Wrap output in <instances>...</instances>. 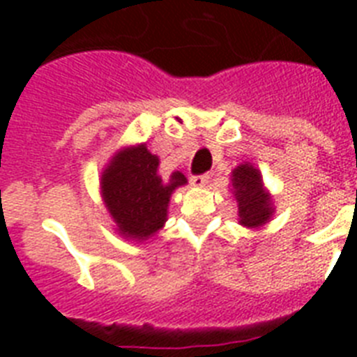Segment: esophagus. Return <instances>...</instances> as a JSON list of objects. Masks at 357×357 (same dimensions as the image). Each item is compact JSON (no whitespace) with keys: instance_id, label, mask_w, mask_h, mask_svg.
Returning a JSON list of instances; mask_svg holds the SVG:
<instances>
[{"instance_id":"34e87169","label":"esophagus","mask_w":357,"mask_h":357,"mask_svg":"<svg viewBox=\"0 0 357 357\" xmlns=\"http://www.w3.org/2000/svg\"><path fill=\"white\" fill-rule=\"evenodd\" d=\"M207 182H209V175L191 176V185H193V188H206Z\"/></svg>"}]
</instances>
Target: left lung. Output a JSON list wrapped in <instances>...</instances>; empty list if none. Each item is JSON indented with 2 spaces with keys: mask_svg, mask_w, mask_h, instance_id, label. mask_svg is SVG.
<instances>
[{
  "mask_svg": "<svg viewBox=\"0 0 357 357\" xmlns=\"http://www.w3.org/2000/svg\"><path fill=\"white\" fill-rule=\"evenodd\" d=\"M230 191L238 202L239 225L247 229H261L273 218V198L264 188L261 172L252 162H243L232 169Z\"/></svg>",
  "mask_w": 357,
  "mask_h": 357,
  "instance_id": "obj_1",
  "label": "left lung"
}]
</instances>
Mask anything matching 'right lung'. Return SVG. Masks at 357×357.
Instances as JSON below:
<instances>
[{
	"instance_id": "obj_1",
	"label": "right lung",
	"mask_w": 357,
	"mask_h": 357,
	"mask_svg": "<svg viewBox=\"0 0 357 357\" xmlns=\"http://www.w3.org/2000/svg\"><path fill=\"white\" fill-rule=\"evenodd\" d=\"M159 162V157L141 143L119 148L103 168L100 193L123 239L143 243L153 238L168 220L173 191L188 184L181 172L164 181Z\"/></svg>"
}]
</instances>
